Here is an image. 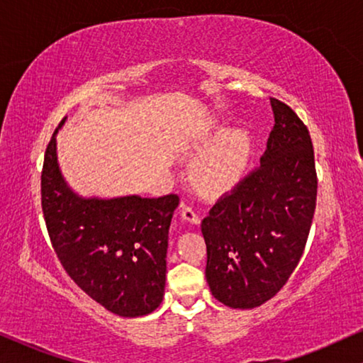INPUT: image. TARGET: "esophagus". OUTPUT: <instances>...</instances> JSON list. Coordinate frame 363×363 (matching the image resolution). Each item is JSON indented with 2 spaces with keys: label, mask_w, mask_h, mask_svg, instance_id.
Segmentation results:
<instances>
[{
  "label": "esophagus",
  "mask_w": 363,
  "mask_h": 363,
  "mask_svg": "<svg viewBox=\"0 0 363 363\" xmlns=\"http://www.w3.org/2000/svg\"><path fill=\"white\" fill-rule=\"evenodd\" d=\"M182 218L186 220V221H189V223H192V225H199L200 223V213L199 212H196V208L194 207H191V205H187V203H184L182 202Z\"/></svg>",
  "instance_id": "obj_1"
}]
</instances>
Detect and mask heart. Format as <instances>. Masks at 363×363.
<instances>
[{
	"label": "heart",
	"mask_w": 363,
	"mask_h": 363,
	"mask_svg": "<svg viewBox=\"0 0 363 363\" xmlns=\"http://www.w3.org/2000/svg\"><path fill=\"white\" fill-rule=\"evenodd\" d=\"M203 148L212 151L197 164V181L208 191H221L240 179L251 153V137L245 130H218L205 140Z\"/></svg>",
	"instance_id": "1"
}]
</instances>
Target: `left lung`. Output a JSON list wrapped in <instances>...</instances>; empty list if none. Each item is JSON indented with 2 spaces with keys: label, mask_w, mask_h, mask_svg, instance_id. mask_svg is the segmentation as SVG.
<instances>
[{
  "label": "left lung",
  "mask_w": 363,
  "mask_h": 363,
  "mask_svg": "<svg viewBox=\"0 0 363 363\" xmlns=\"http://www.w3.org/2000/svg\"><path fill=\"white\" fill-rule=\"evenodd\" d=\"M261 164L202 220L205 277L216 300L251 310L272 298L298 266L316 207L310 132L279 99Z\"/></svg>",
  "instance_id": "obj_1"
}]
</instances>
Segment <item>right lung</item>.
I'll return each mask as SVG.
<instances>
[{
    "mask_svg": "<svg viewBox=\"0 0 363 363\" xmlns=\"http://www.w3.org/2000/svg\"><path fill=\"white\" fill-rule=\"evenodd\" d=\"M53 132L42 169V210L52 246L81 290L123 318L150 315L163 301L167 235L176 194L145 199L83 197L65 181Z\"/></svg>",
    "mask_w": 363,
    "mask_h": 363,
    "instance_id": "add662e5",
    "label": "right lung"
}]
</instances>
